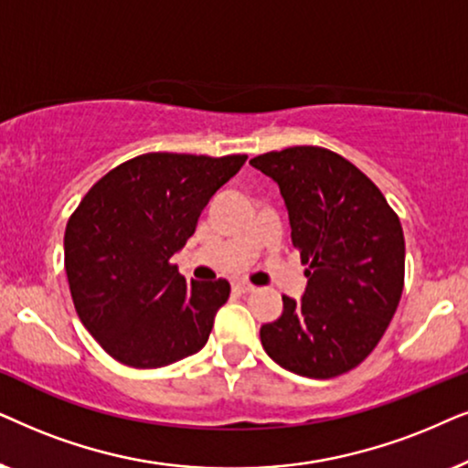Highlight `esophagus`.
<instances>
[{
    "instance_id": "esophagus-1",
    "label": "esophagus",
    "mask_w": 468,
    "mask_h": 468,
    "mask_svg": "<svg viewBox=\"0 0 468 468\" xmlns=\"http://www.w3.org/2000/svg\"><path fill=\"white\" fill-rule=\"evenodd\" d=\"M233 289H238L239 292H250V291H254V284L246 282V280H235Z\"/></svg>"
}]
</instances>
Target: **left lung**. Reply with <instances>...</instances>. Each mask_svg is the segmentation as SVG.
I'll return each instance as SVG.
<instances>
[{"mask_svg":"<svg viewBox=\"0 0 468 468\" xmlns=\"http://www.w3.org/2000/svg\"><path fill=\"white\" fill-rule=\"evenodd\" d=\"M280 186L308 278L302 302L261 327L265 353L295 375L359 366L389 327L404 289L400 218L368 176L332 149L295 145L250 160Z\"/></svg>","mask_w":468,"mask_h":468,"instance_id":"8db88e82","label":"left lung"}]
</instances>
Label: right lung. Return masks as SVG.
Instances as JSON below:
<instances>
[{
	"label": "right lung",
	"instance_id": "1",
	"mask_svg": "<svg viewBox=\"0 0 468 468\" xmlns=\"http://www.w3.org/2000/svg\"><path fill=\"white\" fill-rule=\"evenodd\" d=\"M246 158L141 154L100 177L72 211L68 284L80 323L111 357L130 368H165L205 346L230 284L186 282L171 257Z\"/></svg>",
	"mask_w": 468,
	"mask_h": 468
}]
</instances>
